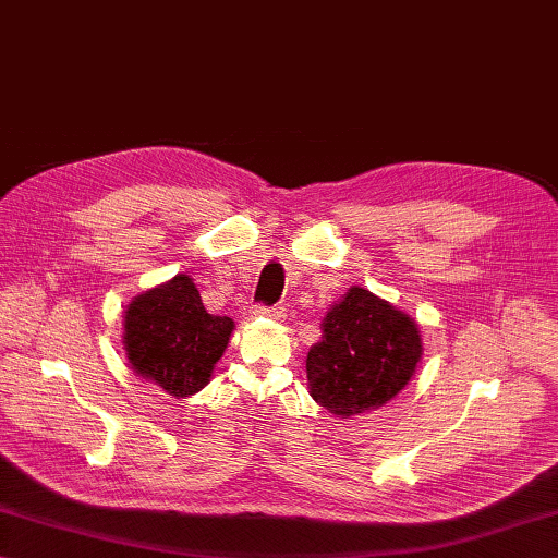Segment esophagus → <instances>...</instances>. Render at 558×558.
I'll return each instance as SVG.
<instances>
[{
	"label": "esophagus",
	"instance_id": "1",
	"mask_svg": "<svg viewBox=\"0 0 558 558\" xmlns=\"http://www.w3.org/2000/svg\"><path fill=\"white\" fill-rule=\"evenodd\" d=\"M254 313H256V316H268V318H276V320L284 318V308L282 306H264V304H259V306L254 308Z\"/></svg>",
	"mask_w": 558,
	"mask_h": 558
}]
</instances>
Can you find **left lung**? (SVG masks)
Listing matches in <instances>:
<instances>
[{"instance_id":"obj_1","label":"left lung","mask_w":558,"mask_h":558,"mask_svg":"<svg viewBox=\"0 0 558 558\" xmlns=\"http://www.w3.org/2000/svg\"><path fill=\"white\" fill-rule=\"evenodd\" d=\"M422 359V337L405 313L363 288H351L323 320L306 355L313 401L351 417L401 391Z\"/></svg>"}]
</instances>
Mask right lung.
Listing matches in <instances>:
<instances>
[{"instance_id": "right-lung-1", "label": "right lung", "mask_w": 558, "mask_h": 558, "mask_svg": "<svg viewBox=\"0 0 558 558\" xmlns=\"http://www.w3.org/2000/svg\"><path fill=\"white\" fill-rule=\"evenodd\" d=\"M231 332L233 320L207 313L189 276L138 294L124 316V349L134 373L177 398L205 387Z\"/></svg>"}]
</instances>
